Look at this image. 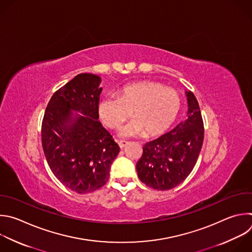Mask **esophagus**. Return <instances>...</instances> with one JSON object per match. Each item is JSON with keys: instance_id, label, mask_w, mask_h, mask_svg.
Here are the masks:
<instances>
[{"instance_id": "esophagus-1", "label": "esophagus", "mask_w": 252, "mask_h": 252, "mask_svg": "<svg viewBox=\"0 0 252 252\" xmlns=\"http://www.w3.org/2000/svg\"><path fill=\"white\" fill-rule=\"evenodd\" d=\"M119 142V146L121 147V148H124L126 145H127V141H126V140H119L118 141Z\"/></svg>"}]
</instances>
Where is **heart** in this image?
Segmentation results:
<instances>
[{
	"mask_svg": "<svg viewBox=\"0 0 252 252\" xmlns=\"http://www.w3.org/2000/svg\"><path fill=\"white\" fill-rule=\"evenodd\" d=\"M181 109L178 93L153 81H141L124 87L118 97H105L99 104L100 118L106 126L116 129L128 118L133 119L122 135L147 137L162 134L175 122Z\"/></svg>",
	"mask_w": 252,
	"mask_h": 252,
	"instance_id": "heart-1",
	"label": "heart"
}]
</instances>
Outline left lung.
Listing matches in <instances>:
<instances>
[{
	"mask_svg": "<svg viewBox=\"0 0 252 252\" xmlns=\"http://www.w3.org/2000/svg\"><path fill=\"white\" fill-rule=\"evenodd\" d=\"M188 118L171 131L146 142L136 163L139 180L160 191L181 184L192 172L204 141V123L199 103L186 92Z\"/></svg>",
	"mask_w": 252,
	"mask_h": 252,
	"instance_id": "left-lung-1",
	"label": "left lung"
}]
</instances>
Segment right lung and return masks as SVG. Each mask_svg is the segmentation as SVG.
I'll list each match as a JSON object with an SVG mask.
<instances>
[{"label": "right lung", "mask_w": 252, "mask_h": 252, "mask_svg": "<svg viewBox=\"0 0 252 252\" xmlns=\"http://www.w3.org/2000/svg\"><path fill=\"white\" fill-rule=\"evenodd\" d=\"M101 78L81 73L51 97L42 125L41 141L54 176L78 193H91L109 180L119 144L99 119ZM71 109L84 116L72 117Z\"/></svg>", "instance_id": "right-lung-1"}]
</instances>
